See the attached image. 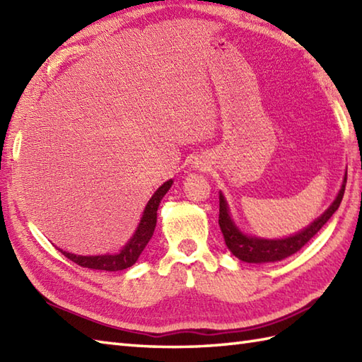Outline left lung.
Listing matches in <instances>:
<instances>
[{
	"instance_id": "left-lung-1",
	"label": "left lung",
	"mask_w": 362,
	"mask_h": 362,
	"mask_svg": "<svg viewBox=\"0 0 362 362\" xmlns=\"http://www.w3.org/2000/svg\"><path fill=\"white\" fill-rule=\"evenodd\" d=\"M345 183H347V173L344 175L339 193H337L333 204L328 206L324 214H320L316 221H313L308 227L300 230L298 233L286 238H279V240H266V238L250 236L247 233H244L243 230L235 224L232 216H230L228 204L224 194L219 191V227L222 235H224L226 245L236 258L245 261V263H275V261H281L284 258L294 255V253L302 249L313 236L317 235L319 230L333 216V213L339 209L344 197Z\"/></svg>"
}]
</instances>
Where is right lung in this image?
<instances>
[{"instance_id": "add662e5", "label": "right lung", "mask_w": 362, "mask_h": 362, "mask_svg": "<svg viewBox=\"0 0 362 362\" xmlns=\"http://www.w3.org/2000/svg\"><path fill=\"white\" fill-rule=\"evenodd\" d=\"M173 185V179L165 182L156 193L152 194L149 199V202L146 204L143 216L140 219V224H138L135 233L132 238L126 243L124 247H122L118 253H105V255H76V253L65 252L62 249H59L64 255L74 261L76 264H79L82 267H88L93 269V271H109V272H117L122 271V269H127L130 266H134L138 258H140L141 252L144 250L146 245L151 241V238L153 235V230H156L157 224V210L158 205L161 202V199L165 197V194L169 191Z\"/></svg>"}]
</instances>
